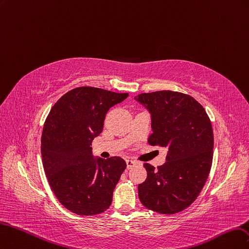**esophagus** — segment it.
I'll use <instances>...</instances> for the list:
<instances>
[{
  "label": "esophagus",
  "instance_id": "1",
  "mask_svg": "<svg viewBox=\"0 0 249 249\" xmlns=\"http://www.w3.org/2000/svg\"><path fill=\"white\" fill-rule=\"evenodd\" d=\"M126 164H127V168H128V170H129V168L133 167V166L136 164V162L134 161V160L127 159V160H126Z\"/></svg>",
  "mask_w": 249,
  "mask_h": 249
}]
</instances>
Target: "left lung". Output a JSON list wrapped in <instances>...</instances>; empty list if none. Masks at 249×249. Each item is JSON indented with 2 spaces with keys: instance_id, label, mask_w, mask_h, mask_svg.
<instances>
[{
  "instance_id": "obj_1",
  "label": "left lung",
  "mask_w": 249,
  "mask_h": 249,
  "mask_svg": "<svg viewBox=\"0 0 249 249\" xmlns=\"http://www.w3.org/2000/svg\"><path fill=\"white\" fill-rule=\"evenodd\" d=\"M134 99L151 115L152 146L167 148L166 161L155 170L145 163L146 181L139 184L141 203L160 214H175L195 202L209 176L214 138L205 108L189 95L157 91Z\"/></svg>"
}]
</instances>
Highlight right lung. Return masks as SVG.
<instances>
[{"mask_svg": "<svg viewBox=\"0 0 249 249\" xmlns=\"http://www.w3.org/2000/svg\"><path fill=\"white\" fill-rule=\"evenodd\" d=\"M127 97L128 93L75 88L54 103L45 120L41 155L46 178L59 202L77 215L100 214L113 200L126 162L118 156L95 158L91 145L108 109Z\"/></svg>", "mask_w": 249, "mask_h": 249, "instance_id": "right-lung-1", "label": "right lung"}]
</instances>
